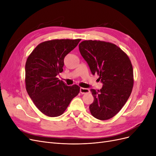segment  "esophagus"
<instances>
[{
	"label": "esophagus",
	"instance_id": "obj_1",
	"mask_svg": "<svg viewBox=\"0 0 156 156\" xmlns=\"http://www.w3.org/2000/svg\"><path fill=\"white\" fill-rule=\"evenodd\" d=\"M80 92H81L82 94H87L90 92V90L86 88H80Z\"/></svg>",
	"mask_w": 156,
	"mask_h": 156
}]
</instances>
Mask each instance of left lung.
Returning <instances> with one entry per match:
<instances>
[{"instance_id": "1", "label": "left lung", "mask_w": 156, "mask_h": 156, "mask_svg": "<svg viewBox=\"0 0 156 156\" xmlns=\"http://www.w3.org/2000/svg\"><path fill=\"white\" fill-rule=\"evenodd\" d=\"M79 48L92 73H97L103 83L100 90H90L94 100L90 111L97 119H110L123 107L131 93L133 71L131 61L120 48L109 42L85 40Z\"/></svg>"}]
</instances>
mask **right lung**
<instances>
[{
	"mask_svg": "<svg viewBox=\"0 0 156 156\" xmlns=\"http://www.w3.org/2000/svg\"><path fill=\"white\" fill-rule=\"evenodd\" d=\"M81 39L53 40L40 44L27 58L25 84L28 94L44 115L56 117L62 115L80 87L67 86L57 75L62 72L64 59Z\"/></svg>",
	"mask_w": 156,
	"mask_h": 156,
	"instance_id": "add662e5",
	"label": "right lung"
}]
</instances>
